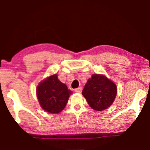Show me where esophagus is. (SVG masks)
<instances>
[{
	"label": "esophagus",
	"instance_id": "esophagus-1",
	"mask_svg": "<svg viewBox=\"0 0 150 150\" xmlns=\"http://www.w3.org/2000/svg\"><path fill=\"white\" fill-rule=\"evenodd\" d=\"M81 91H82V88L81 87H78L75 89V92L77 93H81Z\"/></svg>",
	"mask_w": 150,
	"mask_h": 150
}]
</instances>
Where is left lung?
<instances>
[{"instance_id": "8db88e82", "label": "left lung", "mask_w": 150, "mask_h": 150, "mask_svg": "<svg viewBox=\"0 0 150 150\" xmlns=\"http://www.w3.org/2000/svg\"><path fill=\"white\" fill-rule=\"evenodd\" d=\"M82 94L91 108L102 111L113 103L117 94V87L105 75L93 74L88 79Z\"/></svg>"}]
</instances>
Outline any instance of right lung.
I'll list each match as a JSON object with an SVG mask.
<instances>
[{
    "instance_id": "right-lung-1",
    "label": "right lung",
    "mask_w": 150,
    "mask_h": 150,
    "mask_svg": "<svg viewBox=\"0 0 150 150\" xmlns=\"http://www.w3.org/2000/svg\"><path fill=\"white\" fill-rule=\"evenodd\" d=\"M71 91L58 79L57 74L50 76L40 83L36 94L41 107L47 112L57 114L67 105Z\"/></svg>"
}]
</instances>
